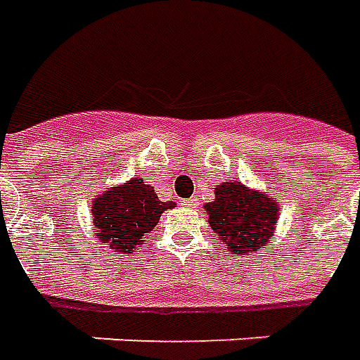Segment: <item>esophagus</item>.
Wrapping results in <instances>:
<instances>
[{
	"mask_svg": "<svg viewBox=\"0 0 360 360\" xmlns=\"http://www.w3.org/2000/svg\"><path fill=\"white\" fill-rule=\"evenodd\" d=\"M195 203H198V200H193V198H188V200H184L186 207H193Z\"/></svg>",
	"mask_w": 360,
	"mask_h": 360,
	"instance_id": "obj_1",
	"label": "esophagus"
}]
</instances>
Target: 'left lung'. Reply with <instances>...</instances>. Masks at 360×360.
<instances>
[{"label":"left lung","mask_w":360,"mask_h":360,"mask_svg":"<svg viewBox=\"0 0 360 360\" xmlns=\"http://www.w3.org/2000/svg\"><path fill=\"white\" fill-rule=\"evenodd\" d=\"M209 226L231 254H257L274 236L279 201L267 192L250 190L240 182H223L215 200L205 203Z\"/></svg>","instance_id":"1"}]
</instances>
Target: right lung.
Returning <instances> with one entry per match:
<instances>
[{
    "mask_svg": "<svg viewBox=\"0 0 360 360\" xmlns=\"http://www.w3.org/2000/svg\"><path fill=\"white\" fill-rule=\"evenodd\" d=\"M172 207L174 201H160L151 184L131 178L94 198V236L114 252L131 254L135 246L143 244L145 234L157 226L160 215Z\"/></svg>",
    "mask_w": 360,
    "mask_h": 360,
    "instance_id": "add662e5",
    "label": "right lung"
}]
</instances>
